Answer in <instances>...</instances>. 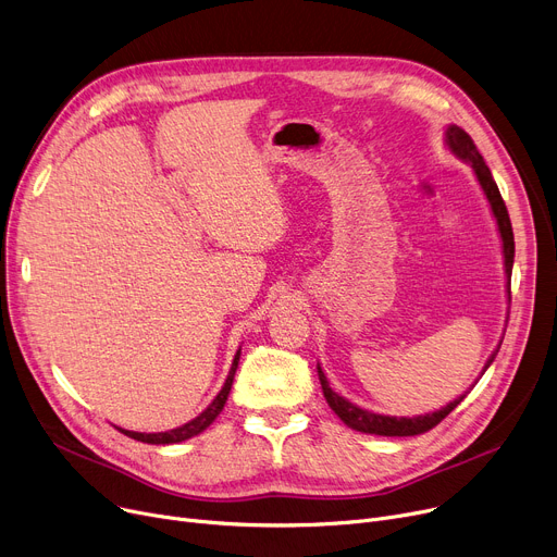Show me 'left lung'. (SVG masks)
<instances>
[{
    "label": "left lung",
    "mask_w": 557,
    "mask_h": 557,
    "mask_svg": "<svg viewBox=\"0 0 557 557\" xmlns=\"http://www.w3.org/2000/svg\"><path fill=\"white\" fill-rule=\"evenodd\" d=\"M447 144L449 149L470 162L474 166V173L476 178L490 200V208L494 212V219H496V225H499V232H502V239H504V257H506V275H508V296H510V273H512V259H515V237H512V225H510V216H508V208L506 202L502 198V191L499 187H496L492 173L483 160V156L479 153L474 139L467 135L460 126H449L447 128ZM496 352L499 349H494V355L487 359V366L494 361ZM485 366V368H487ZM485 372V370H483ZM318 376H320V386H323V395L330 404L332 411L349 426V429H357V431H363V433H374V435H420V433H426L431 431L433 426L441 424L454 408L462 401L460 399H454L451 404H447L445 408H441V411L435 413H429V416H418V418H388V416H376V413H370V411H363V408L349 404L347 399H343L341 395H336L330 384H327V376L325 372L320 370L318 366Z\"/></svg>",
    "instance_id": "1"
}]
</instances>
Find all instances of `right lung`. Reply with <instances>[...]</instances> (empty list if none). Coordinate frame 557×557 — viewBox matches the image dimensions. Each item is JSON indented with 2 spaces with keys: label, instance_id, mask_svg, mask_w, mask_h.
<instances>
[{
  "label": "right lung",
  "instance_id": "obj_1",
  "mask_svg": "<svg viewBox=\"0 0 557 557\" xmlns=\"http://www.w3.org/2000/svg\"><path fill=\"white\" fill-rule=\"evenodd\" d=\"M239 355H242V349H239L237 357H234V361H232L230 374H227V379H225V386L221 388V393H219V395L214 397V401H212L208 408H205V411H202L198 418H194L191 422H187V424H183V426H178V429L164 431V433H135V431H126V429H120V431L126 433L128 437H133V441L149 443V445H173V443H183V441H187V437L198 435L200 431L208 429V426L216 420V416L223 411L225 399H227L230 388H232L234 372H237V366H239Z\"/></svg>",
  "mask_w": 557,
  "mask_h": 557
}]
</instances>
